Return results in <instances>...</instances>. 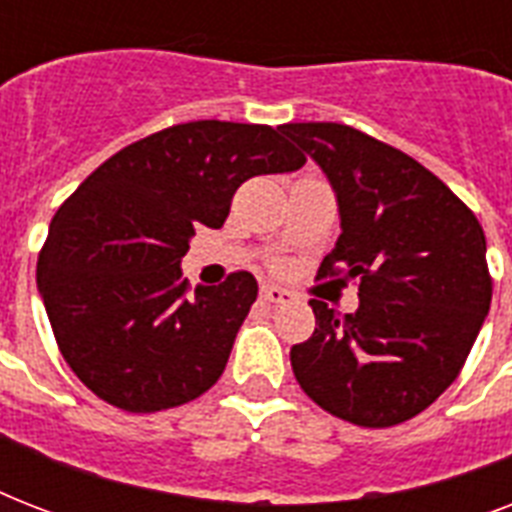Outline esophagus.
<instances>
[{"instance_id":"obj_1","label":"esophagus","mask_w":512,"mask_h":512,"mask_svg":"<svg viewBox=\"0 0 512 512\" xmlns=\"http://www.w3.org/2000/svg\"><path fill=\"white\" fill-rule=\"evenodd\" d=\"M260 297H263V300H268V303H273V305L289 303V300H292V295H289L287 289L273 287V284H263V287H260Z\"/></svg>"}]
</instances>
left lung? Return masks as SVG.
<instances>
[{"instance_id": "8db88e82", "label": "left lung", "mask_w": 512, "mask_h": 512, "mask_svg": "<svg viewBox=\"0 0 512 512\" xmlns=\"http://www.w3.org/2000/svg\"><path fill=\"white\" fill-rule=\"evenodd\" d=\"M335 185L342 233L316 279H348L358 311L311 300L289 361L313 404L358 428L425 412L465 366L492 305L484 228L412 156L337 122L279 127Z\"/></svg>"}]
</instances>
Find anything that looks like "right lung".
Wrapping results in <instances>:
<instances>
[{
  "mask_svg": "<svg viewBox=\"0 0 512 512\" xmlns=\"http://www.w3.org/2000/svg\"><path fill=\"white\" fill-rule=\"evenodd\" d=\"M303 164L268 124L217 119L172 124L100 164L60 204L36 263L71 372L132 414L207 393L257 300V281L233 271L191 295L180 273L188 239L199 225L225 223L244 180Z\"/></svg>",
  "mask_w": 512,
  "mask_h": 512,
  "instance_id": "add662e5",
  "label": "right lung"
}]
</instances>
